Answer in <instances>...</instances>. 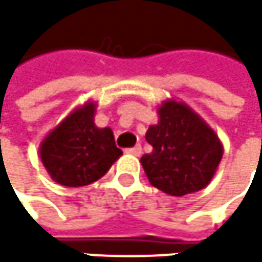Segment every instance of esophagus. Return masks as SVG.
Segmentation results:
<instances>
[{
  "instance_id": "34e87169",
  "label": "esophagus",
  "mask_w": 262,
  "mask_h": 262,
  "mask_svg": "<svg viewBox=\"0 0 262 262\" xmlns=\"http://www.w3.org/2000/svg\"><path fill=\"white\" fill-rule=\"evenodd\" d=\"M125 152H127V154H132V156H135V157H140V156H141V146L130 147V149L125 150Z\"/></svg>"
}]
</instances>
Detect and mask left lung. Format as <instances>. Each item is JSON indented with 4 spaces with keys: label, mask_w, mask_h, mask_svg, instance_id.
Wrapping results in <instances>:
<instances>
[{
    "label": "left lung",
    "mask_w": 262,
    "mask_h": 262,
    "mask_svg": "<svg viewBox=\"0 0 262 262\" xmlns=\"http://www.w3.org/2000/svg\"><path fill=\"white\" fill-rule=\"evenodd\" d=\"M157 115L159 122L146 132L152 152L140 160L150 185L171 196L200 192L212 181L222 162L219 135L182 100H163Z\"/></svg>",
    "instance_id": "obj_1"
}]
</instances>
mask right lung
<instances>
[{
  "instance_id": "right-lung-1",
  "label": "right lung",
  "mask_w": 262,
  "mask_h": 262,
  "mask_svg": "<svg viewBox=\"0 0 262 262\" xmlns=\"http://www.w3.org/2000/svg\"><path fill=\"white\" fill-rule=\"evenodd\" d=\"M97 103L88 100L72 110L39 146V157L55 182L83 187L100 179L122 156L110 127H97Z\"/></svg>"
}]
</instances>
